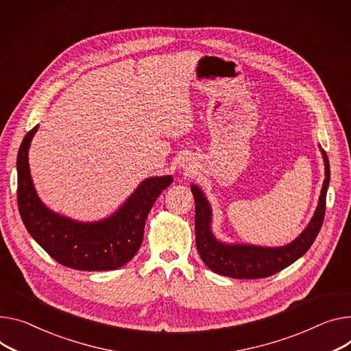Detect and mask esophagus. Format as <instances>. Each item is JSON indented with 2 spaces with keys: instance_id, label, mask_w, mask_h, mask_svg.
Returning <instances> with one entry per match:
<instances>
[{
  "instance_id": "34e87169",
  "label": "esophagus",
  "mask_w": 351,
  "mask_h": 351,
  "mask_svg": "<svg viewBox=\"0 0 351 351\" xmlns=\"http://www.w3.org/2000/svg\"><path fill=\"white\" fill-rule=\"evenodd\" d=\"M182 167L188 169L190 171H194V169H195V166L191 163V161H185V163H182Z\"/></svg>"
}]
</instances>
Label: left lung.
Instances as JSON below:
<instances>
[{
	"label": "left lung",
	"mask_w": 351,
	"mask_h": 351,
	"mask_svg": "<svg viewBox=\"0 0 351 351\" xmlns=\"http://www.w3.org/2000/svg\"><path fill=\"white\" fill-rule=\"evenodd\" d=\"M325 163V181H323L317 206L308 226L291 243L280 247H268L247 243H228L217 239L212 232V208L204 191L195 184L191 191L195 201V243L198 253L213 273L239 278L254 280L273 276L293 261L302 257L315 241L325 218L326 193L330 181V167L328 156L320 146Z\"/></svg>",
	"instance_id": "obj_1"
}]
</instances>
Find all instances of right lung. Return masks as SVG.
Returning a JSON list of instances; mask_svg holds the SVG:
<instances>
[{
	"label": "right lung",
	"mask_w": 351,
	"mask_h": 351,
	"mask_svg": "<svg viewBox=\"0 0 351 351\" xmlns=\"http://www.w3.org/2000/svg\"><path fill=\"white\" fill-rule=\"evenodd\" d=\"M39 125L26 133L18 158V208L36 243L58 263L83 271L117 269L138 253L147 215L173 176L145 178L110 217L75 221L47 208L39 198L29 170V147Z\"/></svg>",
	"instance_id": "add662e5"
}]
</instances>
